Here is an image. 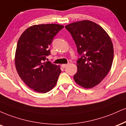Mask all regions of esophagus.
<instances>
[{"label":"esophagus","instance_id":"obj_1","mask_svg":"<svg viewBox=\"0 0 126 126\" xmlns=\"http://www.w3.org/2000/svg\"><path fill=\"white\" fill-rule=\"evenodd\" d=\"M67 65L68 64H62V67H63V68H65Z\"/></svg>","mask_w":126,"mask_h":126}]
</instances>
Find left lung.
<instances>
[{"mask_svg":"<svg viewBox=\"0 0 126 126\" xmlns=\"http://www.w3.org/2000/svg\"><path fill=\"white\" fill-rule=\"evenodd\" d=\"M65 27L81 56L74 79L84 88H93L101 82L111 68L114 49L110 37L101 26L91 20L74 22Z\"/></svg>","mask_w":126,"mask_h":126,"instance_id":"obj_1","label":"left lung"}]
</instances>
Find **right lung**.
I'll use <instances>...</instances> for the list:
<instances>
[{"instance_id": "add662e5", "label": "right lung", "mask_w": 126, "mask_h": 126, "mask_svg": "<svg viewBox=\"0 0 126 126\" xmlns=\"http://www.w3.org/2000/svg\"><path fill=\"white\" fill-rule=\"evenodd\" d=\"M63 25L41 24L31 26L22 33L16 47L15 63L17 74L29 88L46 93L57 83L60 66L46 61L54 37Z\"/></svg>"}]
</instances>
